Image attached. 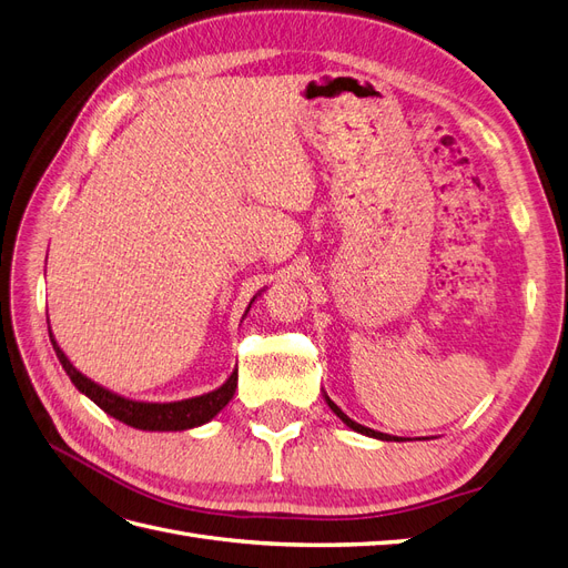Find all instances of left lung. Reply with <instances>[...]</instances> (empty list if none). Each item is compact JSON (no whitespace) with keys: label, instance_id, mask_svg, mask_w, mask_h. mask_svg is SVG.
Segmentation results:
<instances>
[{"label":"left lung","instance_id":"left-lung-1","mask_svg":"<svg viewBox=\"0 0 568 568\" xmlns=\"http://www.w3.org/2000/svg\"><path fill=\"white\" fill-rule=\"evenodd\" d=\"M324 400H326V405H329L332 407V412H334V415L343 422V424H346V426H351L353 428V432H357V434H363V436H369V438H376V440H403V438H398V436H390V434H382V432H374V428H369V426H363V424H357V422H353L348 415H346V412H343L332 398H329V395H326L324 393Z\"/></svg>","mask_w":568,"mask_h":568}]
</instances>
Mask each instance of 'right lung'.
I'll use <instances>...</instances> for the list:
<instances>
[{
	"instance_id": "1",
	"label": "right lung",
	"mask_w": 568,
	"mask_h": 568,
	"mask_svg": "<svg viewBox=\"0 0 568 568\" xmlns=\"http://www.w3.org/2000/svg\"><path fill=\"white\" fill-rule=\"evenodd\" d=\"M263 291H257V294L251 298L244 317L248 315L251 305L255 303L257 296L263 294ZM47 324H49V320H47ZM49 338H51V346H54V353L59 357L61 367L65 369L68 376H71L73 386L80 393L88 395V398L104 409L106 415H111L113 419L123 422L132 428H140V432H186V428L203 426V424H209L217 415V412L234 398L236 379H239L236 369L230 374V379L220 388L209 390L203 395H194V398H184V400H175V403L132 400V398H125V395L113 393L106 386L92 382L90 376H84L78 367H73L71 359H68V355L57 343L54 334H51V326H49Z\"/></svg>"
}]
</instances>
